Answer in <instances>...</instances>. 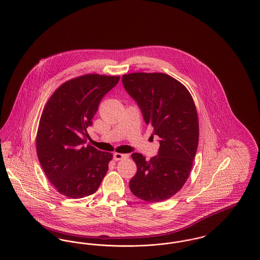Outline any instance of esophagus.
<instances>
[{"instance_id":"1","label":"esophagus","mask_w":260,"mask_h":260,"mask_svg":"<svg viewBox=\"0 0 260 260\" xmlns=\"http://www.w3.org/2000/svg\"><path fill=\"white\" fill-rule=\"evenodd\" d=\"M128 155L127 154H122V153H115L114 154V160L115 161H121L124 159H127Z\"/></svg>"}]
</instances>
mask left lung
Masks as SVG:
<instances>
[{
  "label": "left lung",
  "instance_id": "obj_1",
  "mask_svg": "<svg viewBox=\"0 0 260 260\" xmlns=\"http://www.w3.org/2000/svg\"><path fill=\"white\" fill-rule=\"evenodd\" d=\"M145 123L160 137L158 155L149 161L133 153L137 172L129 188L137 198L157 203L173 197L185 184L198 148L197 109L189 90L164 73H131L122 78Z\"/></svg>",
  "mask_w": 260,
  "mask_h": 260
}]
</instances>
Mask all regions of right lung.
Segmentation results:
<instances>
[{
	"mask_svg": "<svg viewBox=\"0 0 260 260\" xmlns=\"http://www.w3.org/2000/svg\"><path fill=\"white\" fill-rule=\"evenodd\" d=\"M119 80L120 76L76 77L57 87L44 107L36 136L38 158L50 183L67 198L95 193L108 171L112 153L84 144L100 100Z\"/></svg>",
	"mask_w": 260,
	"mask_h": 260,
	"instance_id": "obj_1",
	"label": "right lung"
}]
</instances>
